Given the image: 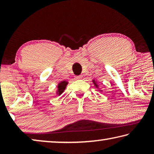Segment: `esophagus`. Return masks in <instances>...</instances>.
Instances as JSON below:
<instances>
[{
	"label": "esophagus",
	"instance_id": "1",
	"mask_svg": "<svg viewBox=\"0 0 154 154\" xmlns=\"http://www.w3.org/2000/svg\"><path fill=\"white\" fill-rule=\"evenodd\" d=\"M82 78H83V77L82 76H77L76 77V79H77V80H79V79H82Z\"/></svg>",
	"mask_w": 154,
	"mask_h": 154
}]
</instances>
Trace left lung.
I'll use <instances>...</instances> for the list:
<instances>
[{
    "label": "left lung",
    "instance_id": "8db88e82",
    "mask_svg": "<svg viewBox=\"0 0 154 154\" xmlns=\"http://www.w3.org/2000/svg\"><path fill=\"white\" fill-rule=\"evenodd\" d=\"M92 82H93L94 84V85L96 86V88H99V86H98V84L97 83V82H96V80L93 79V80H92ZM98 90H99V91H100V92H103V90H100V89H98Z\"/></svg>",
    "mask_w": 154,
    "mask_h": 154
}]
</instances>
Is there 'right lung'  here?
Here are the masks:
<instances>
[{
	"mask_svg": "<svg viewBox=\"0 0 154 154\" xmlns=\"http://www.w3.org/2000/svg\"><path fill=\"white\" fill-rule=\"evenodd\" d=\"M68 84V82L66 81H62V82L58 83V87H57V91H56V94L60 96L64 92V90L66 89V87Z\"/></svg>",
	"mask_w": 154,
	"mask_h": 154,
	"instance_id": "right-lung-1",
	"label": "right lung"
}]
</instances>
